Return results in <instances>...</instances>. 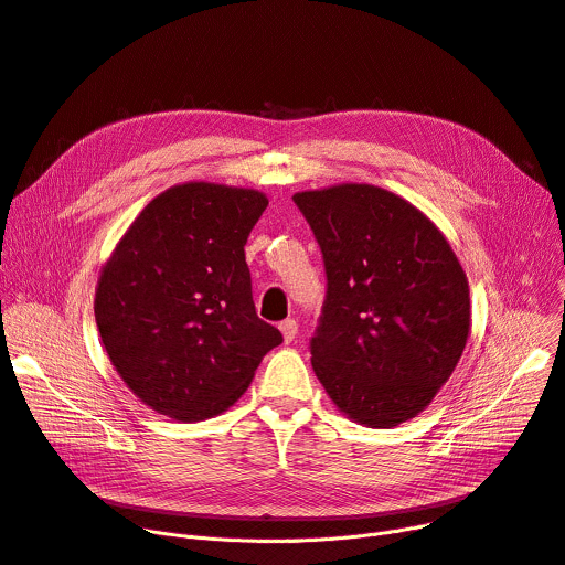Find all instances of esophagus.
I'll list each match as a JSON object with an SVG mask.
<instances>
[{
    "instance_id": "34e87169",
    "label": "esophagus",
    "mask_w": 565,
    "mask_h": 565,
    "mask_svg": "<svg viewBox=\"0 0 565 565\" xmlns=\"http://www.w3.org/2000/svg\"><path fill=\"white\" fill-rule=\"evenodd\" d=\"M280 333H282V338H285V342H291V340L296 338V333H298V321H296V319H285V321H280Z\"/></svg>"
}]
</instances>
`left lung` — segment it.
Instances as JSON below:
<instances>
[{"instance_id":"8db88e82","label":"left lung","mask_w":565,"mask_h":565,"mask_svg":"<svg viewBox=\"0 0 565 565\" xmlns=\"http://www.w3.org/2000/svg\"><path fill=\"white\" fill-rule=\"evenodd\" d=\"M319 244L326 298L312 367L351 419L390 428L424 411L470 335L468 278L443 232L372 184L294 195Z\"/></svg>"}]
</instances>
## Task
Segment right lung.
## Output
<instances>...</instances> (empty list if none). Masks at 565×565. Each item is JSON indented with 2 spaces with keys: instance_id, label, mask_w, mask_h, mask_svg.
<instances>
[{
  "instance_id": "add662e5",
  "label": "right lung",
  "mask_w": 565,
  "mask_h": 565,
  "mask_svg": "<svg viewBox=\"0 0 565 565\" xmlns=\"http://www.w3.org/2000/svg\"><path fill=\"white\" fill-rule=\"evenodd\" d=\"M267 205L253 189L173 186L148 203L105 264L99 338L152 411L180 422L223 413L282 342L255 312L244 253Z\"/></svg>"
}]
</instances>
